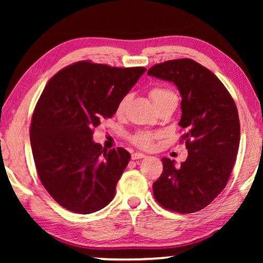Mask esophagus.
<instances>
[{
    "label": "esophagus",
    "mask_w": 263,
    "mask_h": 263,
    "mask_svg": "<svg viewBox=\"0 0 263 263\" xmlns=\"http://www.w3.org/2000/svg\"><path fill=\"white\" fill-rule=\"evenodd\" d=\"M146 156L143 153H140V152H135L132 154V159L133 160H136V159H142V158H145Z\"/></svg>",
    "instance_id": "34e87169"
}]
</instances>
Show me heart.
Segmentation results:
<instances>
[{
	"instance_id": "1",
	"label": "heart",
	"mask_w": 263,
	"mask_h": 263,
	"mask_svg": "<svg viewBox=\"0 0 263 263\" xmlns=\"http://www.w3.org/2000/svg\"><path fill=\"white\" fill-rule=\"evenodd\" d=\"M149 97L156 106H158L159 104H161L167 99H177V96H176V93L174 91H171L170 88H166V87H160V86H157V87L151 88ZM128 102H129L128 95L122 97L121 100L117 104V107H116V112L118 115H122L124 112L125 107H127V105H128ZM160 136H161V133H159V132H138L132 138V141L134 145H136L138 147L148 149L152 147L153 142L156 141L157 139H159Z\"/></svg>"
}]
</instances>
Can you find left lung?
Here are the masks:
<instances>
[{"label": "left lung", "instance_id": "left-lung-1", "mask_svg": "<svg viewBox=\"0 0 263 263\" xmlns=\"http://www.w3.org/2000/svg\"><path fill=\"white\" fill-rule=\"evenodd\" d=\"M147 74L174 82L181 93L188 158L181 166L163 158V174L153 183L157 202L177 213L208 206L225 188L239 147L240 125L236 104L210 69L190 59L171 60Z\"/></svg>", "mask_w": 263, "mask_h": 263}]
</instances>
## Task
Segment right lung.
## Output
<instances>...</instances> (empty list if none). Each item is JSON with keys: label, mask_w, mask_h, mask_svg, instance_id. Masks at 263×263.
Segmentation results:
<instances>
[{"label": "right lung", "mask_w": 263, "mask_h": 263, "mask_svg": "<svg viewBox=\"0 0 263 263\" xmlns=\"http://www.w3.org/2000/svg\"><path fill=\"white\" fill-rule=\"evenodd\" d=\"M145 70L80 61L46 84L32 116L31 147L42 184L66 210L89 214L112 201L130 154L103 148L93 130Z\"/></svg>", "instance_id": "obj_1"}]
</instances>
